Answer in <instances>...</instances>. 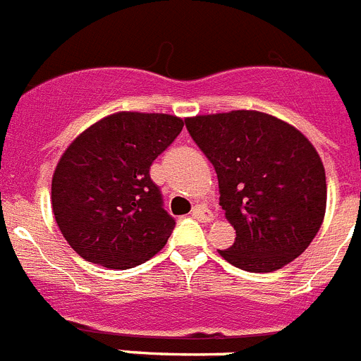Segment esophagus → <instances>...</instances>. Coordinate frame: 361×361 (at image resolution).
<instances>
[{
	"mask_svg": "<svg viewBox=\"0 0 361 361\" xmlns=\"http://www.w3.org/2000/svg\"><path fill=\"white\" fill-rule=\"evenodd\" d=\"M191 215L195 216L197 220H200V222H212L215 216H213V213L209 212L206 206H202V204H197L195 208H193V212H191Z\"/></svg>",
	"mask_w": 361,
	"mask_h": 361,
	"instance_id": "obj_1",
	"label": "esophagus"
}]
</instances>
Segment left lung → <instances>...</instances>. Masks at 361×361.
<instances>
[{
	"label": "left lung",
	"mask_w": 361,
	"mask_h": 361,
	"mask_svg": "<svg viewBox=\"0 0 361 361\" xmlns=\"http://www.w3.org/2000/svg\"><path fill=\"white\" fill-rule=\"evenodd\" d=\"M186 126L215 166L220 206L237 233L220 257L271 273L304 253L327 206L324 162L307 137L257 110L188 117Z\"/></svg>",
	"instance_id": "obj_1"
}]
</instances>
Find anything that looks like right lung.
Here are the masks:
<instances>
[{
    "mask_svg": "<svg viewBox=\"0 0 361 361\" xmlns=\"http://www.w3.org/2000/svg\"><path fill=\"white\" fill-rule=\"evenodd\" d=\"M183 126L170 114L116 111L70 142L50 199L57 228L79 257L128 269L164 247L175 220L162 209L149 166Z\"/></svg>",
    "mask_w": 361,
    "mask_h": 361,
    "instance_id": "1",
    "label": "right lung"
}]
</instances>
